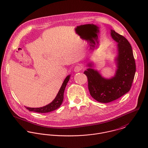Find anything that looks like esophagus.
I'll return each instance as SVG.
<instances>
[{
    "mask_svg": "<svg viewBox=\"0 0 148 148\" xmlns=\"http://www.w3.org/2000/svg\"><path fill=\"white\" fill-rule=\"evenodd\" d=\"M82 70V66L81 65H77L74 67V71L76 73L79 72Z\"/></svg>",
    "mask_w": 148,
    "mask_h": 148,
    "instance_id": "1",
    "label": "esophagus"
}]
</instances>
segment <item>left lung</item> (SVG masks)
Listing matches in <instances>:
<instances>
[{
	"label": "left lung",
	"instance_id": "8db88e82",
	"mask_svg": "<svg viewBox=\"0 0 148 148\" xmlns=\"http://www.w3.org/2000/svg\"><path fill=\"white\" fill-rule=\"evenodd\" d=\"M110 35L117 43L114 75L110 78L103 77L94 69V63L92 61L86 64L88 69L84 71L88 79L90 95L101 103L113 101L127 93L131 88L136 73L135 60L130 43L114 30L110 29Z\"/></svg>",
	"mask_w": 148,
	"mask_h": 148
}]
</instances>
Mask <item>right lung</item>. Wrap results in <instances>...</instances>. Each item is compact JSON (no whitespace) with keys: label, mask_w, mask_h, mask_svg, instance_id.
Returning a JSON list of instances; mask_svg holds the SVG:
<instances>
[{"label":"right lung","mask_w":148,"mask_h":148,"mask_svg":"<svg viewBox=\"0 0 148 148\" xmlns=\"http://www.w3.org/2000/svg\"><path fill=\"white\" fill-rule=\"evenodd\" d=\"M71 75H67L66 78L64 79L63 82L62 84V86L59 89V91L54 98V99L49 104L44 106L43 107L40 108H29L26 107L27 109H28L30 112H34L36 113H49L51 112L52 111H54L58 108H59L61 104L62 103L63 100V94L64 89L66 88V86L67 85V82H69Z\"/></svg>","instance_id":"1"}]
</instances>
